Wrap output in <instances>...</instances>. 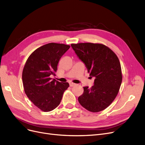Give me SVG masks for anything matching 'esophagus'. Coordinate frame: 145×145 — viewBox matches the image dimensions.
Listing matches in <instances>:
<instances>
[{
    "label": "esophagus",
    "mask_w": 145,
    "mask_h": 145,
    "mask_svg": "<svg viewBox=\"0 0 145 145\" xmlns=\"http://www.w3.org/2000/svg\"><path fill=\"white\" fill-rule=\"evenodd\" d=\"M69 85H70V86L72 87V86H74L76 85V84H74L73 82H70V83H69Z\"/></svg>",
    "instance_id": "obj_1"
}]
</instances>
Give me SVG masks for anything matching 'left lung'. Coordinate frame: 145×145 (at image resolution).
I'll list each match as a JSON object with an SVG mask.
<instances>
[{
	"label": "left lung",
	"mask_w": 145,
	"mask_h": 145,
	"mask_svg": "<svg viewBox=\"0 0 145 145\" xmlns=\"http://www.w3.org/2000/svg\"><path fill=\"white\" fill-rule=\"evenodd\" d=\"M78 58L85 65L93 85L84 87L78 97L80 104L87 110L97 112L105 110L116 98L122 82L120 63L111 49L101 44H72Z\"/></svg>",
	"instance_id": "left-lung-1"
}]
</instances>
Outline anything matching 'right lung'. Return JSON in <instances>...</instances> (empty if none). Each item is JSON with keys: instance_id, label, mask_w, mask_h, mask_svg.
Wrapping results in <instances>:
<instances>
[{"instance_id": "obj_1", "label": "right lung", "mask_w": 145, "mask_h": 145, "mask_svg": "<svg viewBox=\"0 0 145 145\" xmlns=\"http://www.w3.org/2000/svg\"><path fill=\"white\" fill-rule=\"evenodd\" d=\"M69 48V45L63 44H47L29 56L24 67L25 92L31 101L44 112L57 107L69 86L67 82H60L50 78L57 71L60 59Z\"/></svg>"}]
</instances>
